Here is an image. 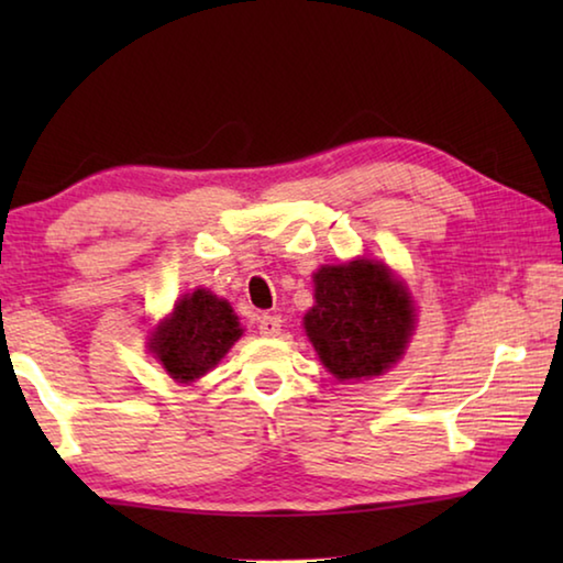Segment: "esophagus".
I'll return each mask as SVG.
<instances>
[{"instance_id": "1", "label": "esophagus", "mask_w": 563, "mask_h": 563, "mask_svg": "<svg viewBox=\"0 0 563 563\" xmlns=\"http://www.w3.org/2000/svg\"><path fill=\"white\" fill-rule=\"evenodd\" d=\"M280 328H283V320H280V316H263V318L258 320V330H261V335H268V338H273V335H278Z\"/></svg>"}]
</instances>
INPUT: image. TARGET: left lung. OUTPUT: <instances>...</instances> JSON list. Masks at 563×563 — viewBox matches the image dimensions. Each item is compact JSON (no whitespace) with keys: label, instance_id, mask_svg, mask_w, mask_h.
I'll return each instance as SVG.
<instances>
[{"label":"left lung","instance_id":"left-lung-1","mask_svg":"<svg viewBox=\"0 0 563 563\" xmlns=\"http://www.w3.org/2000/svg\"><path fill=\"white\" fill-rule=\"evenodd\" d=\"M412 330V298L383 263L352 261L316 273L305 332L338 379L379 375L402 357Z\"/></svg>","mask_w":563,"mask_h":563}]
</instances>
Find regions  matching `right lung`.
I'll return each mask as SVG.
<instances>
[{"instance_id":"1","label":"right lung","mask_w":563,"mask_h":563,"mask_svg":"<svg viewBox=\"0 0 563 563\" xmlns=\"http://www.w3.org/2000/svg\"><path fill=\"white\" fill-rule=\"evenodd\" d=\"M243 335L241 322L225 300L198 288L176 302L174 316L151 338V352L178 383H194L216 367Z\"/></svg>"}]
</instances>
